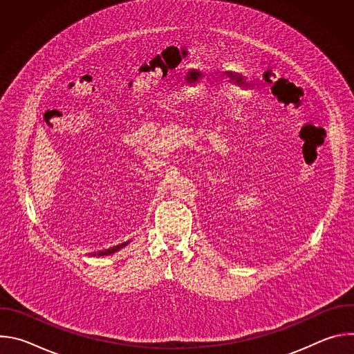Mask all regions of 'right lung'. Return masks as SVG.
Segmentation results:
<instances>
[{"label": "right lung", "instance_id": "add662e5", "mask_svg": "<svg viewBox=\"0 0 354 354\" xmlns=\"http://www.w3.org/2000/svg\"><path fill=\"white\" fill-rule=\"evenodd\" d=\"M129 242H130V241H126L124 243L116 245V246H113V248H111V249H105V250L93 252V254H91V255H92V257H106V255H112V254H115V252H118V250H120L122 248H124L126 245H129Z\"/></svg>", "mask_w": 354, "mask_h": 354}]
</instances>
